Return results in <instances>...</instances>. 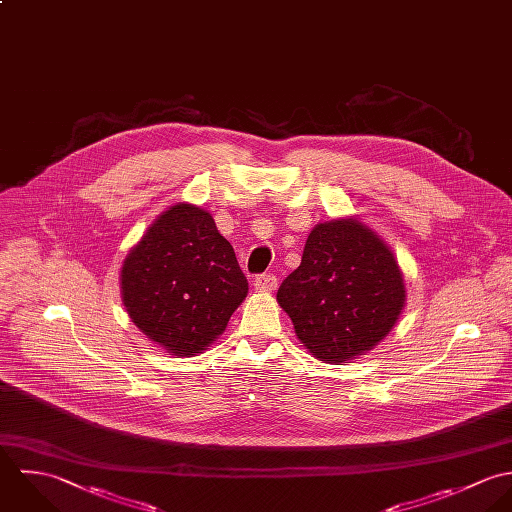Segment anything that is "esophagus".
Wrapping results in <instances>:
<instances>
[{
  "mask_svg": "<svg viewBox=\"0 0 512 512\" xmlns=\"http://www.w3.org/2000/svg\"><path fill=\"white\" fill-rule=\"evenodd\" d=\"M255 289L261 293H273L277 289V277L273 273H263L255 277Z\"/></svg>",
  "mask_w": 512,
  "mask_h": 512,
  "instance_id": "34e87169",
  "label": "esophagus"
}]
</instances>
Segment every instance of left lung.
Masks as SVG:
<instances>
[{
    "instance_id": "8db88e82",
    "label": "left lung",
    "mask_w": 512,
    "mask_h": 512,
    "mask_svg": "<svg viewBox=\"0 0 512 512\" xmlns=\"http://www.w3.org/2000/svg\"><path fill=\"white\" fill-rule=\"evenodd\" d=\"M277 301L308 352L340 364L372 350L406 305L404 279L390 247L356 219L318 223L301 265Z\"/></svg>"
}]
</instances>
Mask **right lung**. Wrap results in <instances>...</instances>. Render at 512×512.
<instances>
[{
    "label": "right lung",
    "mask_w": 512,
    "mask_h": 512,
    "mask_svg": "<svg viewBox=\"0 0 512 512\" xmlns=\"http://www.w3.org/2000/svg\"><path fill=\"white\" fill-rule=\"evenodd\" d=\"M231 243L202 207L172 205L122 265V299L132 322L176 356H196L247 297Z\"/></svg>",
    "instance_id": "obj_1"
}]
</instances>
